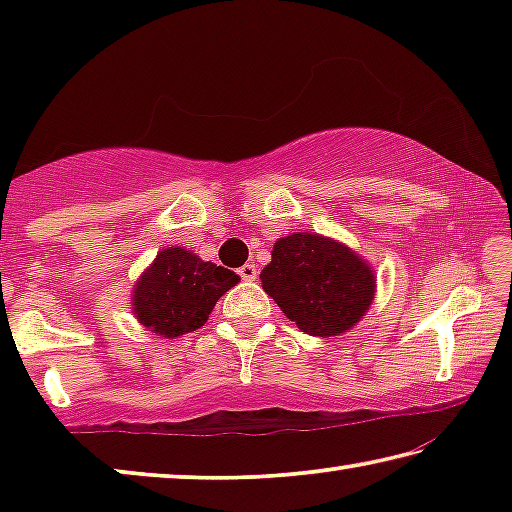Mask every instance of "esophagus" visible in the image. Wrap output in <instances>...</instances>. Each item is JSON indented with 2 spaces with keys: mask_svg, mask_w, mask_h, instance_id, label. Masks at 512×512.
<instances>
[{
  "mask_svg": "<svg viewBox=\"0 0 512 512\" xmlns=\"http://www.w3.org/2000/svg\"><path fill=\"white\" fill-rule=\"evenodd\" d=\"M239 277H241V280H246V282H253V280H257V266H255L253 262L244 264V266L239 268Z\"/></svg>",
  "mask_w": 512,
  "mask_h": 512,
  "instance_id": "esophagus-1",
  "label": "esophagus"
}]
</instances>
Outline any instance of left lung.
I'll return each mask as SVG.
<instances>
[{
	"mask_svg": "<svg viewBox=\"0 0 512 512\" xmlns=\"http://www.w3.org/2000/svg\"><path fill=\"white\" fill-rule=\"evenodd\" d=\"M262 287L302 332L336 336L359 323L375 296L370 266L343 244L298 232L273 246Z\"/></svg>",
	"mask_w": 512,
	"mask_h": 512,
	"instance_id": "obj_1",
	"label": "left lung"
}]
</instances>
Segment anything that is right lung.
Masks as SVG:
<instances>
[{
  "label": "right lung",
  "mask_w": 512,
  "mask_h": 512,
  "mask_svg": "<svg viewBox=\"0 0 512 512\" xmlns=\"http://www.w3.org/2000/svg\"><path fill=\"white\" fill-rule=\"evenodd\" d=\"M239 275L203 262L185 248H164L137 282L133 309L144 327L162 336H183L203 327Z\"/></svg>",
  "instance_id": "add662e5"
}]
</instances>
